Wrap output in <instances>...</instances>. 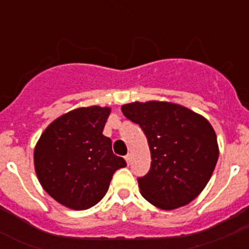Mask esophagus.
<instances>
[{"mask_svg": "<svg viewBox=\"0 0 249 249\" xmlns=\"http://www.w3.org/2000/svg\"><path fill=\"white\" fill-rule=\"evenodd\" d=\"M125 160H126V164H128V165H130V161H132V156H130V154L125 155Z\"/></svg>", "mask_w": 249, "mask_h": 249, "instance_id": "obj_1", "label": "esophagus"}]
</instances>
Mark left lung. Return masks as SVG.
<instances>
[{"instance_id": "1", "label": "left lung", "mask_w": 249, "mask_h": 249, "mask_svg": "<svg viewBox=\"0 0 249 249\" xmlns=\"http://www.w3.org/2000/svg\"><path fill=\"white\" fill-rule=\"evenodd\" d=\"M121 111L142 128L151 151L142 196L160 209L189 204L203 191L218 159L216 133L204 117L168 102L128 103Z\"/></svg>"}]
</instances>
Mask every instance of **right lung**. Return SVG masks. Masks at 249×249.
<instances>
[{
	"instance_id": "1",
	"label": "right lung",
	"mask_w": 249,
	"mask_h": 249,
	"mask_svg": "<svg viewBox=\"0 0 249 249\" xmlns=\"http://www.w3.org/2000/svg\"><path fill=\"white\" fill-rule=\"evenodd\" d=\"M111 109L83 107L64 113L45 129L35 148L41 186L58 203L83 211L105 196L113 173L126 165L103 136Z\"/></svg>"
}]
</instances>
